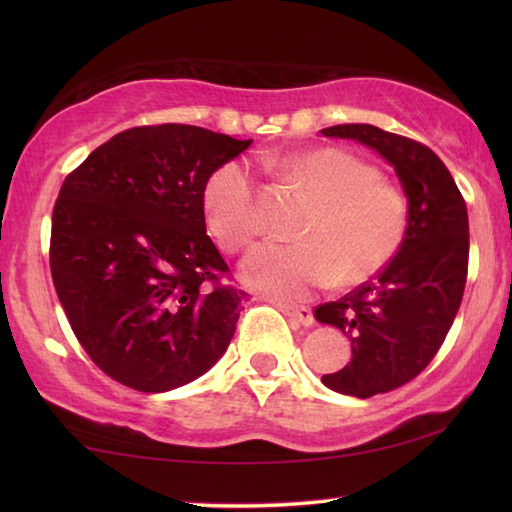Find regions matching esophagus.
I'll use <instances>...</instances> for the list:
<instances>
[{"instance_id": "obj_1", "label": "esophagus", "mask_w": 512, "mask_h": 512, "mask_svg": "<svg viewBox=\"0 0 512 512\" xmlns=\"http://www.w3.org/2000/svg\"><path fill=\"white\" fill-rule=\"evenodd\" d=\"M280 309H282L284 314H287L289 318L298 320L300 325H305V327L314 325V311H311L309 307H298V305H282V302H280Z\"/></svg>"}]
</instances>
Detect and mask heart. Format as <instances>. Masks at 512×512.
<instances>
[{
    "mask_svg": "<svg viewBox=\"0 0 512 512\" xmlns=\"http://www.w3.org/2000/svg\"><path fill=\"white\" fill-rule=\"evenodd\" d=\"M280 167L309 194L314 210L298 232L302 244L250 250L241 264L248 287L280 300H300L336 277L341 284L366 282L397 255L409 223V201L400 187L381 180L375 164L323 146L293 153ZM203 214L228 253L259 237L262 214L253 173L244 162H225L207 178Z\"/></svg>",
    "mask_w": 512,
    "mask_h": 512,
    "instance_id": "b5f03b06",
    "label": "heart"
}]
</instances>
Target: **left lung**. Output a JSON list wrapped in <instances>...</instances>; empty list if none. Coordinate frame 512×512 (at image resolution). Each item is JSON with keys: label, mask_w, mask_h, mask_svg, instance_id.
Wrapping results in <instances>:
<instances>
[{"label": "left lung", "mask_w": 512, "mask_h": 512, "mask_svg": "<svg viewBox=\"0 0 512 512\" xmlns=\"http://www.w3.org/2000/svg\"><path fill=\"white\" fill-rule=\"evenodd\" d=\"M320 133L377 151L393 164L409 198L404 241L384 271L314 311L318 323L339 327L352 343V361L323 375V384L366 400L418 377L443 345L467 280V207L429 146L370 124L329 126Z\"/></svg>", "instance_id": "1"}]
</instances>
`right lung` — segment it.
<instances>
[{
    "mask_svg": "<svg viewBox=\"0 0 512 512\" xmlns=\"http://www.w3.org/2000/svg\"><path fill=\"white\" fill-rule=\"evenodd\" d=\"M250 144L187 124L128 128L60 187L51 277L76 339L119 384L173 391L228 350L246 293L221 282L203 189Z\"/></svg>",
    "mask_w": 512,
    "mask_h": 512,
    "instance_id": "add662e5",
    "label": "right lung"
}]
</instances>
